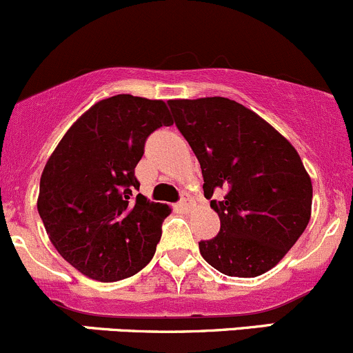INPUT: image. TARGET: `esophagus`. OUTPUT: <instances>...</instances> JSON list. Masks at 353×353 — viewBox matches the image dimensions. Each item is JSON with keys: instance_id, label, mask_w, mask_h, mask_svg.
<instances>
[{"instance_id": "esophagus-1", "label": "esophagus", "mask_w": 353, "mask_h": 353, "mask_svg": "<svg viewBox=\"0 0 353 353\" xmlns=\"http://www.w3.org/2000/svg\"><path fill=\"white\" fill-rule=\"evenodd\" d=\"M178 207H180V209H183V210H188V209H190V203H188L187 199H181V201L178 202Z\"/></svg>"}]
</instances>
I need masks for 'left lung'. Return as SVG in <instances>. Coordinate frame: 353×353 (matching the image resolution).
<instances>
[{"label":"left lung","mask_w":353,"mask_h":353,"mask_svg":"<svg viewBox=\"0 0 353 353\" xmlns=\"http://www.w3.org/2000/svg\"><path fill=\"white\" fill-rule=\"evenodd\" d=\"M168 105L201 163L203 195L221 219L217 236L199 243L201 255L230 277L265 274L310 223L312 185L299 154L270 123L230 98ZM221 188L227 195L214 199Z\"/></svg>","instance_id":"obj_1"}]
</instances>
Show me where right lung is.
<instances>
[{
    "label": "right lung",
    "mask_w": 353,
    "mask_h": 353,
    "mask_svg": "<svg viewBox=\"0 0 353 353\" xmlns=\"http://www.w3.org/2000/svg\"><path fill=\"white\" fill-rule=\"evenodd\" d=\"M172 123L165 101L115 95L85 112L50 154L39 214L59 255L86 277L122 281L151 261L170 207L134 199V170L148 137Z\"/></svg>",
    "instance_id": "right-lung-1"
}]
</instances>
